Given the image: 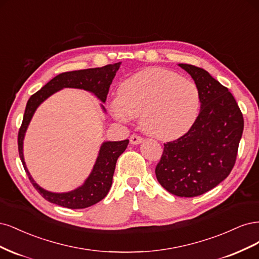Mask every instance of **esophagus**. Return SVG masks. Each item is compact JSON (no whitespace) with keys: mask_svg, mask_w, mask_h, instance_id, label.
Instances as JSON below:
<instances>
[{"mask_svg":"<svg viewBox=\"0 0 259 259\" xmlns=\"http://www.w3.org/2000/svg\"><path fill=\"white\" fill-rule=\"evenodd\" d=\"M142 141H143V138H142V137L139 136V135H137V133H133V135L130 137V143L133 144V145L140 144Z\"/></svg>","mask_w":259,"mask_h":259,"instance_id":"34e87169","label":"esophagus"}]
</instances>
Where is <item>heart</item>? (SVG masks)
I'll return each mask as SVG.
<instances>
[{"label":"heart","mask_w":259,"mask_h":259,"mask_svg":"<svg viewBox=\"0 0 259 259\" xmlns=\"http://www.w3.org/2000/svg\"><path fill=\"white\" fill-rule=\"evenodd\" d=\"M200 108V93L193 80L160 68H149L123 82L112 101L116 119L141 117V127L160 140L180 138L191 128Z\"/></svg>","instance_id":"obj_1"}]
</instances>
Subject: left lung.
I'll list each match as a JSON object with an SVG mask.
<instances>
[{"instance_id":"1","label":"left lung","mask_w":259,"mask_h":259,"mask_svg":"<svg viewBox=\"0 0 259 259\" xmlns=\"http://www.w3.org/2000/svg\"><path fill=\"white\" fill-rule=\"evenodd\" d=\"M179 65L190 74L199 89L200 113L184 136L163 144L155 173L169 193L190 198L211 190L230 174L244 120L227 87L201 68Z\"/></svg>"}]
</instances>
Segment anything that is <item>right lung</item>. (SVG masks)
<instances>
[{
	"label": "right lung",
	"mask_w": 259,
	"mask_h": 259,
	"mask_svg": "<svg viewBox=\"0 0 259 259\" xmlns=\"http://www.w3.org/2000/svg\"><path fill=\"white\" fill-rule=\"evenodd\" d=\"M119 65L120 62L107 64L102 66V68L61 73L57 75L51 81H48L44 87H41V89H39L34 95H32L28 100L22 123L18 132L19 157L23 164L24 171L27 172L32 185L34 186L39 195L45 200H47V201L68 208H85L101 201L103 198H105L108 191H110L116 162H117L118 157L127 148L129 140L118 142H105V143L102 144L93 172L90 173L89 178L86 180L84 185L78 187L77 189L70 191V193H51V191H47L39 187L33 181L23 159V138L33 114H34L37 106L49 96H52L58 90L68 87L88 90L90 93L95 94L102 102H105L108 89H110L116 72L119 69Z\"/></svg>",
	"instance_id": "add662e5"
}]
</instances>
